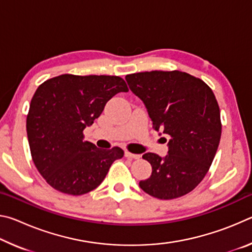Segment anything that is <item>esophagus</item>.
Listing matches in <instances>:
<instances>
[{"mask_svg": "<svg viewBox=\"0 0 252 252\" xmlns=\"http://www.w3.org/2000/svg\"><path fill=\"white\" fill-rule=\"evenodd\" d=\"M125 156L127 158V159H139L140 156L139 155H134V153H131L129 151H126L125 152Z\"/></svg>", "mask_w": 252, "mask_h": 252, "instance_id": "1", "label": "esophagus"}]
</instances>
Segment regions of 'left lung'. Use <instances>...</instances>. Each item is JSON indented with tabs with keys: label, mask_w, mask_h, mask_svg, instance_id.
I'll use <instances>...</instances> for the list:
<instances>
[{
	"label": "left lung",
	"mask_w": 252,
	"mask_h": 252,
	"mask_svg": "<svg viewBox=\"0 0 252 252\" xmlns=\"http://www.w3.org/2000/svg\"><path fill=\"white\" fill-rule=\"evenodd\" d=\"M126 80L143 101L153 129L171 138L164 158L142 156L152 173L140 188L161 200L191 192L210 169L221 138L220 109L212 90L201 79L177 70L140 72Z\"/></svg>",
	"instance_id": "obj_1"
}]
</instances>
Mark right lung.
<instances>
[{
	"mask_svg": "<svg viewBox=\"0 0 252 252\" xmlns=\"http://www.w3.org/2000/svg\"><path fill=\"white\" fill-rule=\"evenodd\" d=\"M127 91L126 81L114 75L62 74L39 85L30 104L27 133L37 171L55 190L90 192L125 155L119 147L104 150L84 141L83 130L111 97Z\"/></svg>",
	"mask_w": 252,
	"mask_h": 252,
	"instance_id": "add662e5",
	"label": "right lung"
}]
</instances>
